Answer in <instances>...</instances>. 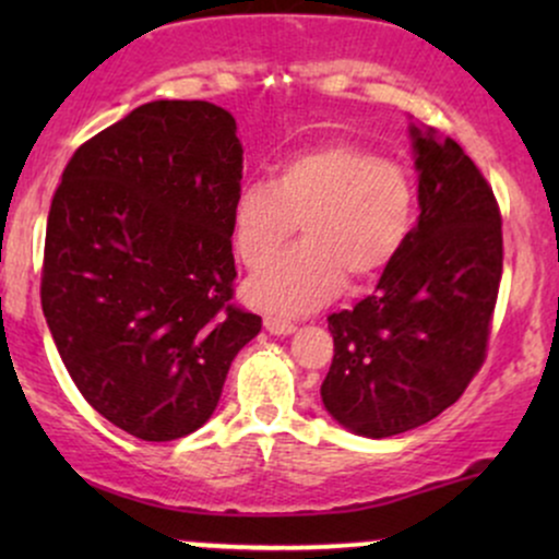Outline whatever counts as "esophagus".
Segmentation results:
<instances>
[{"label": "esophagus", "instance_id": "34e87169", "mask_svg": "<svg viewBox=\"0 0 559 559\" xmlns=\"http://www.w3.org/2000/svg\"><path fill=\"white\" fill-rule=\"evenodd\" d=\"M265 331H271L273 336H288V333L297 331V325H294L292 320L267 316V318H265Z\"/></svg>", "mask_w": 559, "mask_h": 559}]
</instances>
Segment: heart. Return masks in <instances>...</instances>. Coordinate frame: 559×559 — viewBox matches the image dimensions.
<instances>
[{
  "instance_id": "obj_1",
  "label": "heart",
  "mask_w": 559,
  "mask_h": 559,
  "mask_svg": "<svg viewBox=\"0 0 559 559\" xmlns=\"http://www.w3.org/2000/svg\"><path fill=\"white\" fill-rule=\"evenodd\" d=\"M415 215V186L402 165L355 144H323L292 155L273 181L252 178L230 207L234 247L262 267L302 221L306 241L247 284L254 305L305 316L352 281L373 278L402 252Z\"/></svg>"
}]
</instances>
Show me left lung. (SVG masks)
Listing matches in <instances>:
<instances>
[{
    "label": "left lung",
    "instance_id": "1",
    "mask_svg": "<svg viewBox=\"0 0 559 559\" xmlns=\"http://www.w3.org/2000/svg\"><path fill=\"white\" fill-rule=\"evenodd\" d=\"M418 226L355 310L333 312L323 407L346 431L386 439L463 396L486 357L502 278V217L454 139L409 123Z\"/></svg>",
    "mask_w": 559,
    "mask_h": 559
}]
</instances>
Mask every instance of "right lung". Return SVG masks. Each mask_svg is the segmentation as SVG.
I'll use <instances>...</instances> for the list:
<instances>
[{"instance_id":"1","label":"right lung","mask_w":559,"mask_h":559,"mask_svg":"<svg viewBox=\"0 0 559 559\" xmlns=\"http://www.w3.org/2000/svg\"><path fill=\"white\" fill-rule=\"evenodd\" d=\"M241 170L234 115L157 99L79 146L55 191L44 318L83 400L136 439L202 428L262 329L228 305Z\"/></svg>"}]
</instances>
